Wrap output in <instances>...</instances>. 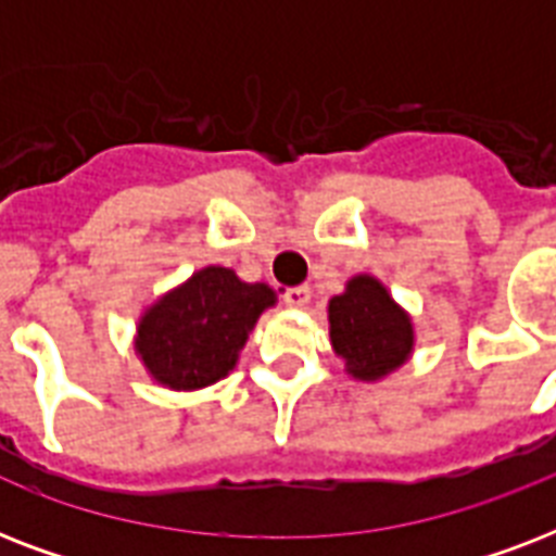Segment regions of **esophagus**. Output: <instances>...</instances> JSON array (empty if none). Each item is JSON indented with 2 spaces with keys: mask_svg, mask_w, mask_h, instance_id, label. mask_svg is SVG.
<instances>
[{
  "mask_svg": "<svg viewBox=\"0 0 556 556\" xmlns=\"http://www.w3.org/2000/svg\"><path fill=\"white\" fill-rule=\"evenodd\" d=\"M282 300H286V305H291V308H305V305H308V300H312V288L308 286L286 288Z\"/></svg>",
  "mask_w": 556,
  "mask_h": 556,
  "instance_id": "34e87169",
  "label": "esophagus"
}]
</instances>
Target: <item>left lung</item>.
Listing matches in <instances>:
<instances>
[{
  "label": "left lung",
  "instance_id": "left-lung-1",
  "mask_svg": "<svg viewBox=\"0 0 556 556\" xmlns=\"http://www.w3.org/2000/svg\"><path fill=\"white\" fill-rule=\"evenodd\" d=\"M331 343L349 371L361 380H378L404 364L413 349V326L378 279L355 277L346 294L329 303Z\"/></svg>",
  "mask_w": 556,
  "mask_h": 556
}]
</instances>
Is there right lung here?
Listing matches in <instances>:
<instances>
[{
	"label": "right lung",
	"mask_w": 556,
	"mask_h": 556,
	"mask_svg": "<svg viewBox=\"0 0 556 556\" xmlns=\"http://www.w3.org/2000/svg\"><path fill=\"white\" fill-rule=\"evenodd\" d=\"M268 305V286L242 282L230 268H204L143 314L138 355L152 378L173 389L216 383L233 369L236 352Z\"/></svg>",
	"instance_id": "1"
}]
</instances>
